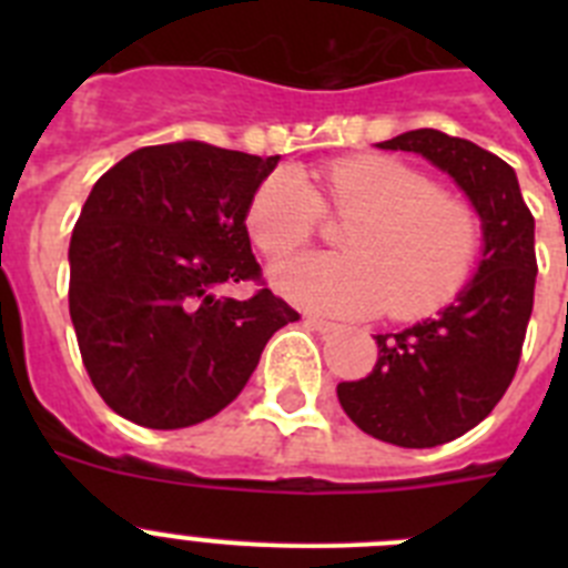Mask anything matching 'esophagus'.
<instances>
[{"label":"esophagus","mask_w":568,"mask_h":568,"mask_svg":"<svg viewBox=\"0 0 568 568\" xmlns=\"http://www.w3.org/2000/svg\"><path fill=\"white\" fill-rule=\"evenodd\" d=\"M307 324L313 329H318V333H335V329H338V324H333V321L318 318V315H307Z\"/></svg>","instance_id":"obj_1"}]
</instances>
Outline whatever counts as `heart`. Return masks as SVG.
Masks as SVG:
<instances>
[{"label":"heart","instance_id":"1","mask_svg":"<svg viewBox=\"0 0 568 568\" xmlns=\"http://www.w3.org/2000/svg\"><path fill=\"white\" fill-rule=\"evenodd\" d=\"M324 210L349 219L341 255H304L275 270V287L310 313L418 318L453 298L480 253L471 204L389 155H355L318 170V190L281 168L255 187L247 230L278 261L318 233Z\"/></svg>","mask_w":568,"mask_h":568}]
</instances>
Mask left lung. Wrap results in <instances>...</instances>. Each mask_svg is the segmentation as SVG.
Masks as SVG:
<instances>
[{
    "mask_svg": "<svg viewBox=\"0 0 568 568\" xmlns=\"http://www.w3.org/2000/svg\"><path fill=\"white\" fill-rule=\"evenodd\" d=\"M378 148L420 153L453 175L484 222V258L455 304L409 329L375 335L373 373L338 384L358 429L426 449L478 426L515 378L535 304V219L515 170L466 139L420 128Z\"/></svg>",
    "mask_w": 568,
    "mask_h": 568,
    "instance_id": "8db88e82",
    "label": "left lung"
}]
</instances>
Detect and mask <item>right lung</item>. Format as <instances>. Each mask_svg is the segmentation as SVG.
Instances as JSON below:
<instances>
[{
	"mask_svg": "<svg viewBox=\"0 0 568 568\" xmlns=\"http://www.w3.org/2000/svg\"><path fill=\"white\" fill-rule=\"evenodd\" d=\"M278 155L153 144L93 184L70 239V318L90 381L115 415L182 429L239 398L275 329L298 313L267 290L247 204ZM255 280L247 302L222 283Z\"/></svg>",
	"mask_w": 568,
	"mask_h": 568,
	"instance_id": "right-lung-1",
	"label": "right lung"
}]
</instances>
